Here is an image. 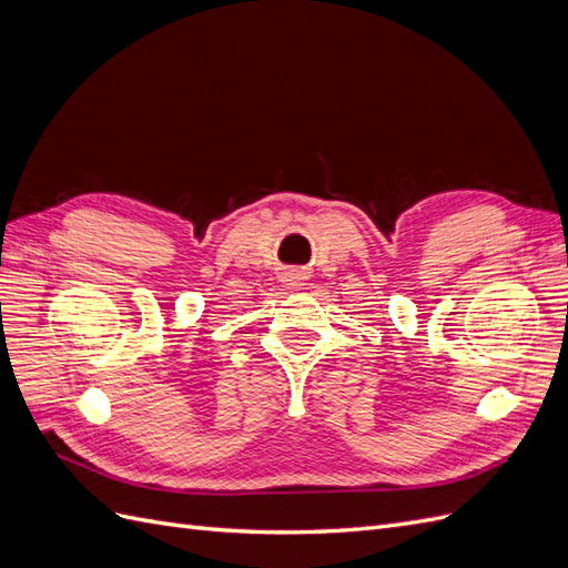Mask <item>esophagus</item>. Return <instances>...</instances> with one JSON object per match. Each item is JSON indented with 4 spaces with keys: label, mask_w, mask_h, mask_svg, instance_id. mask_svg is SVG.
Returning <instances> with one entry per match:
<instances>
[{
    "label": "esophagus",
    "mask_w": 568,
    "mask_h": 568,
    "mask_svg": "<svg viewBox=\"0 0 568 568\" xmlns=\"http://www.w3.org/2000/svg\"><path fill=\"white\" fill-rule=\"evenodd\" d=\"M284 282H286L288 286H303L305 272H303V270H286V272H284Z\"/></svg>",
    "instance_id": "esophagus-1"
}]
</instances>
